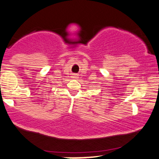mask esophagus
I'll list each match as a JSON object with an SVG mask.
<instances>
[{
  "label": "esophagus",
  "instance_id": "1",
  "mask_svg": "<svg viewBox=\"0 0 159 159\" xmlns=\"http://www.w3.org/2000/svg\"><path fill=\"white\" fill-rule=\"evenodd\" d=\"M74 78H78V75H74Z\"/></svg>",
  "mask_w": 159,
  "mask_h": 159
}]
</instances>
